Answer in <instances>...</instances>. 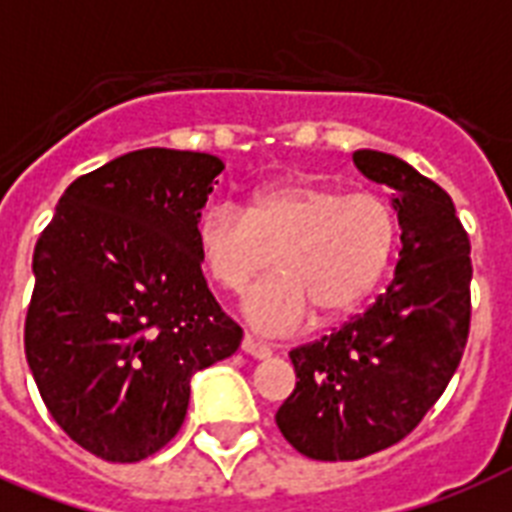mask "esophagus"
<instances>
[{
	"label": "esophagus",
	"mask_w": 512,
	"mask_h": 512,
	"mask_svg": "<svg viewBox=\"0 0 512 512\" xmlns=\"http://www.w3.org/2000/svg\"><path fill=\"white\" fill-rule=\"evenodd\" d=\"M241 350H244V353H249V356H255V358H268L273 353L271 345H265V342L255 340L252 335H244V340H241Z\"/></svg>",
	"instance_id": "1"
}]
</instances>
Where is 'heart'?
Returning a JSON list of instances; mask_svg holds the SVG:
<instances>
[{"label": "heart", "instance_id": "b5f03b06", "mask_svg": "<svg viewBox=\"0 0 512 512\" xmlns=\"http://www.w3.org/2000/svg\"><path fill=\"white\" fill-rule=\"evenodd\" d=\"M398 220L377 193H345L321 180H281L249 199L247 212L215 204L196 225L199 263L217 287L252 289L244 316L265 335L303 329L319 311L340 319L380 284L396 249Z\"/></svg>", "mask_w": 512, "mask_h": 512}]
</instances>
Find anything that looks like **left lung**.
I'll return each instance as SVG.
<instances>
[{
	"label": "left lung",
	"mask_w": 512,
	"mask_h": 512,
	"mask_svg": "<svg viewBox=\"0 0 512 512\" xmlns=\"http://www.w3.org/2000/svg\"><path fill=\"white\" fill-rule=\"evenodd\" d=\"M353 164L393 191L401 252L374 305L289 350L297 382L276 425L324 462L361 460L409 436L457 372L470 332V239L452 196L398 156L356 151Z\"/></svg>",
	"instance_id": "left-lung-1"
}]
</instances>
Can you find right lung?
<instances>
[{
	"mask_svg": "<svg viewBox=\"0 0 512 512\" xmlns=\"http://www.w3.org/2000/svg\"><path fill=\"white\" fill-rule=\"evenodd\" d=\"M225 164L143 148L76 177L34 249L26 358L52 420L108 462L175 438L191 377L241 327L209 292L196 225Z\"/></svg>",
	"mask_w": 512,
	"mask_h": 512,
	"instance_id": "right-lung-1",
	"label": "right lung"
}]
</instances>
